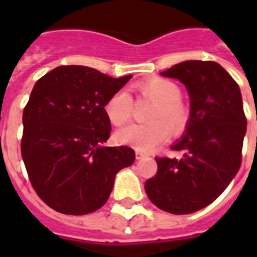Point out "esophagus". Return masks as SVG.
Wrapping results in <instances>:
<instances>
[{"mask_svg":"<svg viewBox=\"0 0 257 257\" xmlns=\"http://www.w3.org/2000/svg\"><path fill=\"white\" fill-rule=\"evenodd\" d=\"M144 157H147V155H145L144 152H141V151H136V159H137V160H141V159H144Z\"/></svg>","mask_w":257,"mask_h":257,"instance_id":"1","label":"esophagus"}]
</instances>
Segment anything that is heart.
<instances>
[{"label":"heart","instance_id":"b5f03b06","mask_svg":"<svg viewBox=\"0 0 257 257\" xmlns=\"http://www.w3.org/2000/svg\"><path fill=\"white\" fill-rule=\"evenodd\" d=\"M141 96L155 102L151 109L148 124H133L116 133V141L129 145L141 152H149L169 137V128L173 133L183 132L187 126L189 112L180 100L181 90L172 80L163 77L149 78L136 86ZM105 116L114 126H122L132 116V100L124 90L113 93L104 104Z\"/></svg>","mask_w":257,"mask_h":257}]
</instances>
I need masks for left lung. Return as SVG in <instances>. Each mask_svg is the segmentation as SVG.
I'll use <instances>...</instances> for the list:
<instances>
[{"label": "left lung", "mask_w": 257, "mask_h": 257, "mask_svg": "<svg viewBox=\"0 0 257 257\" xmlns=\"http://www.w3.org/2000/svg\"><path fill=\"white\" fill-rule=\"evenodd\" d=\"M161 74L185 85L191 114L184 136L171 147L183 157H156L157 173L145 192L163 211L187 215L215 201L236 176L247 118L239 85L217 62L184 61Z\"/></svg>", "instance_id": "left-lung-1"}]
</instances>
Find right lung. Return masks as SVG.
<instances>
[{
    "mask_svg": "<svg viewBox=\"0 0 257 257\" xmlns=\"http://www.w3.org/2000/svg\"><path fill=\"white\" fill-rule=\"evenodd\" d=\"M131 77L65 65L36 82L22 114L21 155L32 187L54 211H97L106 203L117 172L133 164L132 148L102 145L112 129L105 101Z\"/></svg>",
    "mask_w": 257,
    "mask_h": 257,
    "instance_id": "add662e5",
    "label": "right lung"
}]
</instances>
